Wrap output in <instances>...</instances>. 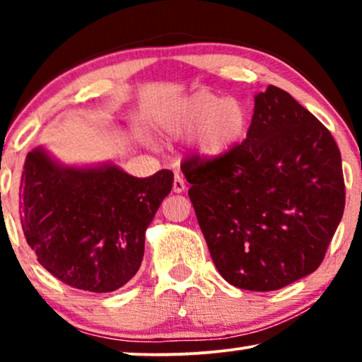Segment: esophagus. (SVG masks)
Masks as SVG:
<instances>
[{"instance_id":"esophagus-1","label":"esophagus","mask_w":362,"mask_h":362,"mask_svg":"<svg viewBox=\"0 0 362 362\" xmlns=\"http://www.w3.org/2000/svg\"><path fill=\"white\" fill-rule=\"evenodd\" d=\"M186 189V182L182 180L181 175L175 173V180H173V191L175 192H182Z\"/></svg>"}]
</instances>
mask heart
I'll use <instances>...</instances> for the list:
<instances>
[{
	"label": "heart",
	"mask_w": 362,
	"mask_h": 362,
	"mask_svg": "<svg viewBox=\"0 0 362 362\" xmlns=\"http://www.w3.org/2000/svg\"><path fill=\"white\" fill-rule=\"evenodd\" d=\"M163 130L170 135H192L201 155H226L247 128V110L235 98H221L211 92H197L163 118Z\"/></svg>",
	"instance_id": "b5f03b06"
}]
</instances>
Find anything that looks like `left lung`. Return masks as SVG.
<instances>
[{
	"label": "left lung",
	"instance_id": "8db88e82",
	"mask_svg": "<svg viewBox=\"0 0 362 362\" xmlns=\"http://www.w3.org/2000/svg\"><path fill=\"white\" fill-rule=\"evenodd\" d=\"M212 262L224 280L279 290L313 274L343 217L341 153L288 92L255 95L247 138L226 155L181 163Z\"/></svg>",
	"mask_w": 362,
	"mask_h": 362
}]
</instances>
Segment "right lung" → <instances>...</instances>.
Returning <instances> with one entry per match:
<instances>
[{"mask_svg": "<svg viewBox=\"0 0 362 362\" xmlns=\"http://www.w3.org/2000/svg\"><path fill=\"white\" fill-rule=\"evenodd\" d=\"M173 187V171L148 177L118 166H59L41 148L28 153L19 219L49 274L72 288L108 293L140 269L146 227Z\"/></svg>", "mask_w": 362, "mask_h": 362, "instance_id": "obj_1", "label": "right lung"}]
</instances>
